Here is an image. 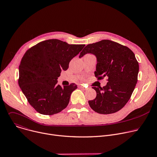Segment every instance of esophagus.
Masks as SVG:
<instances>
[{
  "instance_id": "obj_1",
  "label": "esophagus",
  "mask_w": 157,
  "mask_h": 157,
  "mask_svg": "<svg viewBox=\"0 0 157 157\" xmlns=\"http://www.w3.org/2000/svg\"><path fill=\"white\" fill-rule=\"evenodd\" d=\"M79 87L84 89V90H86V88L83 85H79Z\"/></svg>"
}]
</instances>
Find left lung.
I'll return each mask as SVG.
<instances>
[{
  "mask_svg": "<svg viewBox=\"0 0 157 157\" xmlns=\"http://www.w3.org/2000/svg\"><path fill=\"white\" fill-rule=\"evenodd\" d=\"M92 53L97 58L98 80L107 78L103 87H93L97 95L89 104L101 114L115 113L130 99L137 82L139 66L135 55L128 47L109 40L89 44L81 52L79 58Z\"/></svg>",
  "mask_w": 157,
  "mask_h": 157,
  "instance_id": "obj_1",
  "label": "left lung"
}]
</instances>
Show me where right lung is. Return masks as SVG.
Segmentation results:
<instances>
[{"label":"right lung","instance_id":"add662e5","mask_svg":"<svg viewBox=\"0 0 157 157\" xmlns=\"http://www.w3.org/2000/svg\"><path fill=\"white\" fill-rule=\"evenodd\" d=\"M85 44H70L57 39L38 43L29 49L19 66L18 85L29 104L43 115L57 114L68 105L77 89L72 83L61 87L57 79Z\"/></svg>","mask_w":157,"mask_h":157}]
</instances>
